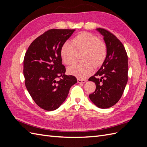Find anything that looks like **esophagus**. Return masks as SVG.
I'll return each instance as SVG.
<instances>
[{
  "label": "esophagus",
  "mask_w": 147,
  "mask_h": 147,
  "mask_svg": "<svg viewBox=\"0 0 147 147\" xmlns=\"http://www.w3.org/2000/svg\"><path fill=\"white\" fill-rule=\"evenodd\" d=\"M87 80H82V79H78L77 80V82L78 83H86Z\"/></svg>",
  "instance_id": "obj_1"
}]
</instances>
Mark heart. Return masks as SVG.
I'll list each match as a JSON object with an SVG mask.
<instances>
[{
  "instance_id": "heart-1",
  "label": "heart",
  "mask_w": 147,
  "mask_h": 147,
  "mask_svg": "<svg viewBox=\"0 0 147 147\" xmlns=\"http://www.w3.org/2000/svg\"><path fill=\"white\" fill-rule=\"evenodd\" d=\"M72 43V45L68 42L62 45L61 57L66 65H70L76 61L77 53L83 51L82 58L84 61L70 67L67 72L79 79H84L92 74L94 66L98 67L104 63L107 55L106 45L95 35L87 32L75 36Z\"/></svg>"
}]
</instances>
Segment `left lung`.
Listing matches in <instances>:
<instances>
[{"label": "left lung", "instance_id": "1", "mask_svg": "<svg viewBox=\"0 0 147 147\" xmlns=\"http://www.w3.org/2000/svg\"><path fill=\"white\" fill-rule=\"evenodd\" d=\"M103 35L107 55L99 70L89 78L94 82L96 90L89 95L97 107L107 109L121 98L127 82V55L122 43L109 30L97 28Z\"/></svg>", "mask_w": 147, "mask_h": 147}]
</instances>
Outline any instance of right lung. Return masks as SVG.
<instances>
[{
  "mask_svg": "<svg viewBox=\"0 0 147 147\" xmlns=\"http://www.w3.org/2000/svg\"><path fill=\"white\" fill-rule=\"evenodd\" d=\"M75 29L48 30L31 43L24 58L25 85L38 106L47 111L59 108L77 82L65 75L60 49Z\"/></svg>",
  "mask_w": 147,
  "mask_h": 147,
  "instance_id": "1",
  "label": "right lung"
}]
</instances>
